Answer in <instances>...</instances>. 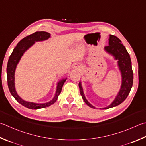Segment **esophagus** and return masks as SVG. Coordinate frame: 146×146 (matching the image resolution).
Listing matches in <instances>:
<instances>
[{
    "label": "esophagus",
    "instance_id": "34e87169",
    "mask_svg": "<svg viewBox=\"0 0 146 146\" xmlns=\"http://www.w3.org/2000/svg\"><path fill=\"white\" fill-rule=\"evenodd\" d=\"M75 69H76V70H79V68H80V66L79 65H78V64H75Z\"/></svg>",
    "mask_w": 146,
    "mask_h": 146
}]
</instances>
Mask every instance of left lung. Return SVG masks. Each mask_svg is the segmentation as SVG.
I'll list each match as a JSON object with an SVG mask.
<instances>
[{
    "label": "left lung",
    "mask_w": 146,
    "mask_h": 146,
    "mask_svg": "<svg viewBox=\"0 0 146 146\" xmlns=\"http://www.w3.org/2000/svg\"><path fill=\"white\" fill-rule=\"evenodd\" d=\"M105 50L108 52L115 56L116 59L118 60V66L121 70L122 75V84L120 91L119 92L118 96H116L115 101L109 106L103 108V110L109 109V108L116 106L120 104L121 102H123L130 92L131 88L132 87L133 80V73L130 57L126 48L122 44L120 40L115 35H110L109 45L105 47ZM78 85L80 92V94L84 102L89 107L95 108L85 99L80 82L79 83Z\"/></svg>",
    "instance_id": "obj_1"
}]
</instances>
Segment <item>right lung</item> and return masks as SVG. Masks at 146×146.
Segmentation results:
<instances>
[{"instance_id":"1","label":"right lung","mask_w":146,"mask_h":146,"mask_svg":"<svg viewBox=\"0 0 146 146\" xmlns=\"http://www.w3.org/2000/svg\"><path fill=\"white\" fill-rule=\"evenodd\" d=\"M50 36V33L46 32V31H36L31 35L27 36L18 42L16 47L14 48L13 52L11 54L8 60L7 66V78L9 89L11 95L15 98L19 103L24 106L26 108H29V109L37 110L40 109V108H46L53 104L58 99V96L61 93L62 86H63L64 83L66 81V79H64L58 83L56 93L54 99L52 101L45 104H36L25 101L24 100L19 98L15 90V88H14V71H15L16 65L18 63L21 57L25 51L34 44V42L44 40L49 38Z\"/></svg>"}]
</instances>
